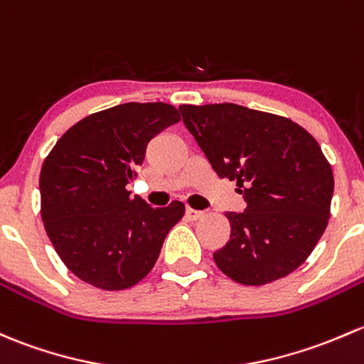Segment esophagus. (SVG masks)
<instances>
[{
	"mask_svg": "<svg viewBox=\"0 0 364 364\" xmlns=\"http://www.w3.org/2000/svg\"><path fill=\"white\" fill-rule=\"evenodd\" d=\"M186 216H188L190 220H200V218L204 216V211H197V209L186 208Z\"/></svg>",
	"mask_w": 364,
	"mask_h": 364,
	"instance_id": "obj_1",
	"label": "esophagus"
}]
</instances>
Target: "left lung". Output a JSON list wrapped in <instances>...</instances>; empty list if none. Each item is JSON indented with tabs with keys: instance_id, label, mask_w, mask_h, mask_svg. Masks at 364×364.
<instances>
[{
	"instance_id": "8db88e82",
	"label": "left lung",
	"mask_w": 364,
	"mask_h": 364,
	"mask_svg": "<svg viewBox=\"0 0 364 364\" xmlns=\"http://www.w3.org/2000/svg\"><path fill=\"white\" fill-rule=\"evenodd\" d=\"M220 178L237 181L247 208L227 213L230 240L213 255L235 282L263 286L309 258L330 220L333 172L317 141L289 118L246 106H179Z\"/></svg>"
}]
</instances>
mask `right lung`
<instances>
[{
	"label": "right lung",
	"mask_w": 364,
	"mask_h": 364,
	"mask_svg": "<svg viewBox=\"0 0 364 364\" xmlns=\"http://www.w3.org/2000/svg\"><path fill=\"white\" fill-rule=\"evenodd\" d=\"M179 120L166 102H125L80 120L48 153L40 174L41 220L78 279L118 291L153 269L185 205L174 200L155 209L125 185L151 137Z\"/></svg>",
	"instance_id": "add662e5"
}]
</instances>
